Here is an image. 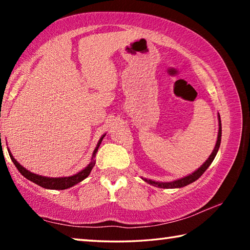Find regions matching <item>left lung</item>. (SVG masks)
Listing matches in <instances>:
<instances>
[{
  "instance_id": "left-lung-1",
  "label": "left lung",
  "mask_w": 250,
  "mask_h": 250,
  "mask_svg": "<svg viewBox=\"0 0 250 250\" xmlns=\"http://www.w3.org/2000/svg\"><path fill=\"white\" fill-rule=\"evenodd\" d=\"M218 120H219V128H218V135H217V141H216V145H215V147L213 152H211V154L209 155V158L206 160V162H204V164L201 167H198L195 172H193L192 174H189L185 177H182L180 180H176V181H173V182H155V181H152V180H146V179H143L145 180L146 183H149L153 186H156V188H183V186H186L188 184L193 183V182H195L197 179H200V177L203 175V173H204L207 167H208L211 162H213V160L215 159V156L217 154V151L219 149V146H221V140H222V122H221V117L218 115Z\"/></svg>"
}]
</instances>
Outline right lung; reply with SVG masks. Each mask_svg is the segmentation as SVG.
I'll return each instance as SVG.
<instances>
[{
	"label": "right lung",
	"instance_id": "add662e5",
	"mask_svg": "<svg viewBox=\"0 0 250 250\" xmlns=\"http://www.w3.org/2000/svg\"><path fill=\"white\" fill-rule=\"evenodd\" d=\"M105 134H104L103 137L100 138V140L97 143V146L94 151V153H92V158H91V162L88 164V166L82 170L80 172H78L77 174H75L73 176H68V177H47V176H42L39 174H34V173L29 172L26 168L23 167L21 164L16 161L13 155L8 150V154H10L12 161H13L14 166L16 167V168L20 171L21 174H22L24 177H26L27 180H29L33 183H35L37 185L42 186V188H48V189H66V188H69L71 186H74L76 184H78L79 182H82L83 180L86 179V177L90 174V172L92 170V167H95V163L96 161L94 160V158L96 156L97 151H98V147L100 146L101 141H103V139Z\"/></svg>",
	"mask_w": 250,
	"mask_h": 250
}]
</instances>
